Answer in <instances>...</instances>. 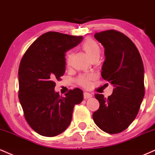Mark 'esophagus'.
<instances>
[{
	"label": "esophagus",
	"mask_w": 155,
	"mask_h": 155,
	"mask_svg": "<svg viewBox=\"0 0 155 155\" xmlns=\"http://www.w3.org/2000/svg\"><path fill=\"white\" fill-rule=\"evenodd\" d=\"M92 97V94H90V93L88 92H85L84 93V99H90V98Z\"/></svg>",
	"instance_id": "obj_1"
}]
</instances>
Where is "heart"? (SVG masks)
I'll use <instances>...</instances> for the list:
<instances>
[{"mask_svg": "<svg viewBox=\"0 0 155 155\" xmlns=\"http://www.w3.org/2000/svg\"><path fill=\"white\" fill-rule=\"evenodd\" d=\"M82 48L86 53L91 60L95 58L99 59L101 54V48L99 45L95 41L91 39H87L82 44ZM72 59V54L68 53L66 56V62L67 65H70ZM92 78L91 75H81L78 78V83L83 86H88L90 80Z\"/></svg>", "mask_w": 155, "mask_h": 155, "instance_id": "heart-1", "label": "heart"}]
</instances>
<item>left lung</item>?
<instances>
[{
  "mask_svg": "<svg viewBox=\"0 0 155 155\" xmlns=\"http://www.w3.org/2000/svg\"><path fill=\"white\" fill-rule=\"evenodd\" d=\"M104 48L101 77L113 85L112 95L95 94L99 109L93 114L103 131L118 134L135 120L144 96V70L139 50L130 38L116 30L96 32Z\"/></svg>",
  "mask_w": 155,
  "mask_h": 155,
  "instance_id": "left-lung-1",
  "label": "left lung"
}]
</instances>
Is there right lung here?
I'll return each instance as SVG.
<instances>
[{"instance_id":"1","label":"right lung","mask_w":155,"mask_h":155,"mask_svg":"<svg viewBox=\"0 0 155 155\" xmlns=\"http://www.w3.org/2000/svg\"><path fill=\"white\" fill-rule=\"evenodd\" d=\"M83 36L48 32L40 36L24 54L19 67V99L30 126L40 135L56 136L72 120L75 104L83 92L74 88L64 97L56 92V80L65 72V53L83 41Z\"/></svg>"}]
</instances>
